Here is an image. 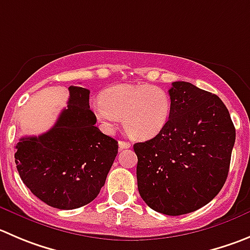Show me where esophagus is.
<instances>
[{"label": "esophagus", "mask_w": 250, "mask_h": 250, "mask_svg": "<svg viewBox=\"0 0 250 250\" xmlns=\"http://www.w3.org/2000/svg\"><path fill=\"white\" fill-rule=\"evenodd\" d=\"M131 144L127 141H119V148L120 149H125V148H130Z\"/></svg>", "instance_id": "obj_1"}]
</instances>
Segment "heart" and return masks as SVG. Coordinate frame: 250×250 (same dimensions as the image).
Returning <instances> with one entry per match:
<instances>
[{
  "instance_id": "b5f03b06",
  "label": "heart",
  "mask_w": 250,
  "mask_h": 250,
  "mask_svg": "<svg viewBox=\"0 0 250 250\" xmlns=\"http://www.w3.org/2000/svg\"><path fill=\"white\" fill-rule=\"evenodd\" d=\"M97 120L113 129L123 119L130 137L146 140L154 137L168 124L172 101L165 89L151 84H116L104 91L102 99L92 104Z\"/></svg>"
}]
</instances>
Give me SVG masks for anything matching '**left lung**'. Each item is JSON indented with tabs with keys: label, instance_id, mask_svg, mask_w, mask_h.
I'll return each instance as SVG.
<instances>
[{
	"label": "left lung",
	"instance_id": "8db88e82",
	"mask_svg": "<svg viewBox=\"0 0 250 250\" xmlns=\"http://www.w3.org/2000/svg\"><path fill=\"white\" fill-rule=\"evenodd\" d=\"M172 113L153 139L134 145L137 188L157 212L179 216L210 203L227 179L236 129L216 94L173 82Z\"/></svg>",
	"mask_w": 250,
	"mask_h": 250
}]
</instances>
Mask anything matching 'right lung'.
I'll use <instances>...</instances> for the list:
<instances>
[{"mask_svg": "<svg viewBox=\"0 0 250 250\" xmlns=\"http://www.w3.org/2000/svg\"><path fill=\"white\" fill-rule=\"evenodd\" d=\"M67 106L51 129L22 137L16 165L30 191L52 208L72 210L98 196L118 154V141L104 135L89 109V91L68 87Z\"/></svg>", "mask_w": 250, "mask_h": 250, "instance_id": "add662e5", "label": "right lung"}]
</instances>
